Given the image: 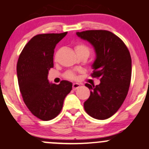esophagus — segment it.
<instances>
[{"label":"esophagus","mask_w":149,"mask_h":149,"mask_svg":"<svg viewBox=\"0 0 149 149\" xmlns=\"http://www.w3.org/2000/svg\"><path fill=\"white\" fill-rule=\"evenodd\" d=\"M80 87V84H78V83H73V90H77L78 88Z\"/></svg>","instance_id":"34e87169"}]
</instances>
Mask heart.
I'll use <instances>...</instances> for the list:
<instances>
[{"label": "heart", "mask_w": 149, "mask_h": 149, "mask_svg": "<svg viewBox=\"0 0 149 149\" xmlns=\"http://www.w3.org/2000/svg\"><path fill=\"white\" fill-rule=\"evenodd\" d=\"M74 49L77 55L81 56L83 54H86V55L89 56L90 53V48L88 45L83 42H77L75 44ZM56 59V54L55 55V59ZM64 77L69 80H74L76 79V73L75 72L72 71V70H68L64 74Z\"/></svg>", "instance_id": "b5f03b06"}]
</instances>
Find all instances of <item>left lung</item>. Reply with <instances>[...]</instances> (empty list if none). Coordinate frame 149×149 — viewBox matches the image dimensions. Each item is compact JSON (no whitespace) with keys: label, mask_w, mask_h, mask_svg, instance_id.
Segmentation results:
<instances>
[{"label":"left lung","mask_w":149,"mask_h":149,"mask_svg":"<svg viewBox=\"0 0 149 149\" xmlns=\"http://www.w3.org/2000/svg\"><path fill=\"white\" fill-rule=\"evenodd\" d=\"M95 48L96 59L93 65V78L99 79L98 85L85 84L90 95L84 103L90 116L105 120L121 107L128 94L132 77V59L123 40L107 30H88L76 33Z\"/></svg>","instance_id":"left-lung-1"}]
</instances>
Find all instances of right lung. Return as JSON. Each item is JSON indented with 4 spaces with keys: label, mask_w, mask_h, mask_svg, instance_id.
<instances>
[{
    "label": "right lung",
    "mask_w": 149,
    "mask_h": 149,
    "mask_svg": "<svg viewBox=\"0 0 149 149\" xmlns=\"http://www.w3.org/2000/svg\"><path fill=\"white\" fill-rule=\"evenodd\" d=\"M68 32L40 34L25 45L17 64L19 88L30 112L42 120L54 119L60 113L65 98L72 90V83L62 81L50 84L48 71L54 68L56 45Z\"/></svg>",
    "instance_id": "1"
}]
</instances>
